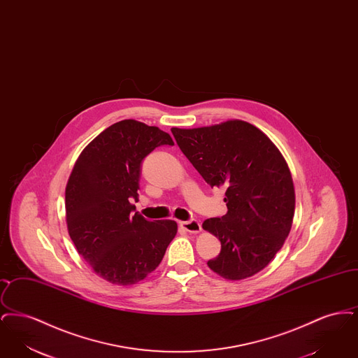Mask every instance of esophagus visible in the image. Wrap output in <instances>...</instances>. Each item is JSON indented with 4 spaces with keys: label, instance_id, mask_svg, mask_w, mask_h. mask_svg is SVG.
Returning a JSON list of instances; mask_svg holds the SVG:
<instances>
[{
    "label": "esophagus",
    "instance_id": "obj_1",
    "mask_svg": "<svg viewBox=\"0 0 358 358\" xmlns=\"http://www.w3.org/2000/svg\"><path fill=\"white\" fill-rule=\"evenodd\" d=\"M180 227L190 234H199L201 231V224L197 220H187V222H180Z\"/></svg>",
    "mask_w": 358,
    "mask_h": 358
}]
</instances>
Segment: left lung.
Here are the masks:
<instances>
[{
  "label": "left lung",
  "instance_id": "left-lung-1",
  "mask_svg": "<svg viewBox=\"0 0 358 358\" xmlns=\"http://www.w3.org/2000/svg\"><path fill=\"white\" fill-rule=\"evenodd\" d=\"M181 152L210 187H224L228 212L203 228L222 243L212 271L240 280L262 271L289 236L295 192L289 166L271 139L244 120L177 129Z\"/></svg>",
  "mask_w": 358,
  "mask_h": 358
}]
</instances>
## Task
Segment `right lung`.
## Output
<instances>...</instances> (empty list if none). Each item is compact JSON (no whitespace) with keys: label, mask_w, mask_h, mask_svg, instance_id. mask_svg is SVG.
I'll use <instances>...</instances> for the list:
<instances>
[{"label":"right lung","mask_w":358,"mask_h":358,"mask_svg":"<svg viewBox=\"0 0 358 358\" xmlns=\"http://www.w3.org/2000/svg\"><path fill=\"white\" fill-rule=\"evenodd\" d=\"M174 142L155 126L117 122L92 139L75 162L66 187L69 234L79 255L113 285L145 279L177 234L173 220L133 213L141 164L155 148Z\"/></svg>","instance_id":"1"}]
</instances>
